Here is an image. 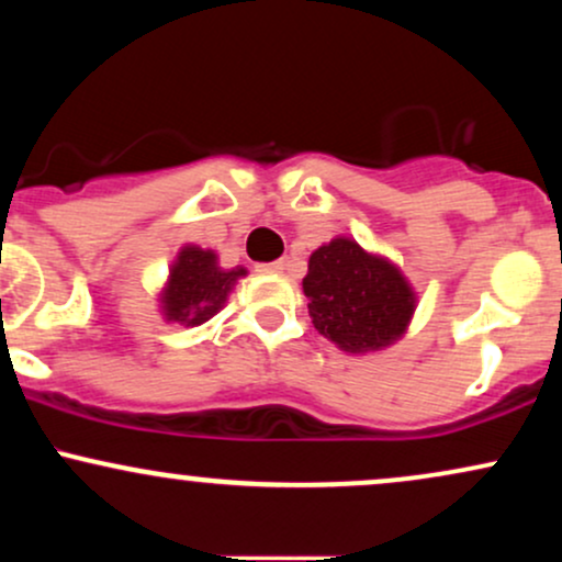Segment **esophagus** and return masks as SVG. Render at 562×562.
Returning <instances> with one entry per match:
<instances>
[{
	"mask_svg": "<svg viewBox=\"0 0 562 562\" xmlns=\"http://www.w3.org/2000/svg\"><path fill=\"white\" fill-rule=\"evenodd\" d=\"M285 269V261H267V263H256V272L261 274H280Z\"/></svg>",
	"mask_w": 562,
	"mask_h": 562,
	"instance_id": "esophagus-1",
	"label": "esophagus"
}]
</instances>
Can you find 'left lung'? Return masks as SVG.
<instances>
[{
	"label": "left lung",
	"instance_id": "8db88e82",
	"mask_svg": "<svg viewBox=\"0 0 562 562\" xmlns=\"http://www.w3.org/2000/svg\"><path fill=\"white\" fill-rule=\"evenodd\" d=\"M303 293L314 327L351 353L393 344L415 312L402 272L346 237L314 250Z\"/></svg>",
	"mask_w": 562,
	"mask_h": 562
}]
</instances>
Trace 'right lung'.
<instances>
[{"label":"right lung","mask_w":562,"mask_h":562,"mask_svg":"<svg viewBox=\"0 0 562 562\" xmlns=\"http://www.w3.org/2000/svg\"><path fill=\"white\" fill-rule=\"evenodd\" d=\"M245 269H218L211 250L184 248L171 269L169 288L164 293V312L173 322L187 327L203 325L227 301L232 285Z\"/></svg>","instance_id":"right-lung-1"}]
</instances>
